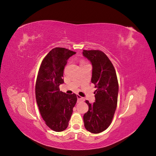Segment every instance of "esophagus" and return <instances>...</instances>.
I'll return each instance as SVG.
<instances>
[{
	"mask_svg": "<svg viewBox=\"0 0 156 156\" xmlns=\"http://www.w3.org/2000/svg\"><path fill=\"white\" fill-rule=\"evenodd\" d=\"M77 101H78V102L84 101V98H83V97H81V96H80L79 95H77Z\"/></svg>",
	"mask_w": 156,
	"mask_h": 156,
	"instance_id": "34e87169",
	"label": "esophagus"
}]
</instances>
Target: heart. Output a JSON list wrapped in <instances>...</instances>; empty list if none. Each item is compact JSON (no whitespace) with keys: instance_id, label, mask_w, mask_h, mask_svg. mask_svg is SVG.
I'll return each mask as SVG.
<instances>
[{"instance_id":"b5f03b06","label":"heart","mask_w":156,"mask_h":156,"mask_svg":"<svg viewBox=\"0 0 156 156\" xmlns=\"http://www.w3.org/2000/svg\"><path fill=\"white\" fill-rule=\"evenodd\" d=\"M81 64H83V62H82V63H81Z\"/></svg>"}]
</instances>
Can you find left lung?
I'll list each match as a JSON object with an SVG mask.
<instances>
[{
    "label": "left lung",
    "mask_w": 156,
    "mask_h": 156,
    "mask_svg": "<svg viewBox=\"0 0 156 156\" xmlns=\"http://www.w3.org/2000/svg\"><path fill=\"white\" fill-rule=\"evenodd\" d=\"M83 55L92 66L91 82L97 88L95 102L88 100V111L83 116L84 127L92 133H99L110 126L117 106L119 83L115 69L103 52L83 50Z\"/></svg>",
    "instance_id": "obj_1"
}]
</instances>
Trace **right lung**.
Returning <instances> with one entry per match:
<instances>
[{
    "label": "right lung",
    "instance_id": "obj_1",
    "mask_svg": "<svg viewBox=\"0 0 156 156\" xmlns=\"http://www.w3.org/2000/svg\"><path fill=\"white\" fill-rule=\"evenodd\" d=\"M75 52L56 48L47 55L41 64L36 83V98L41 117L50 129L56 132L65 130L77 102L76 94L60 91L64 83L65 66Z\"/></svg>",
    "mask_w": 156,
    "mask_h": 156
}]
</instances>
